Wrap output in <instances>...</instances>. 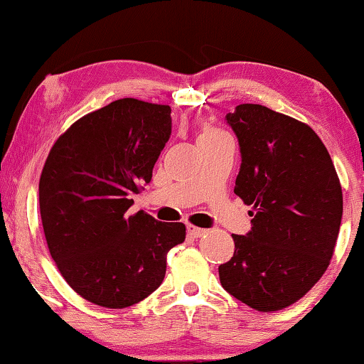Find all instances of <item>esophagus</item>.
I'll list each match as a JSON object with an SVG mask.
<instances>
[{"label":"esophagus","mask_w":364,"mask_h":364,"mask_svg":"<svg viewBox=\"0 0 364 364\" xmlns=\"http://www.w3.org/2000/svg\"><path fill=\"white\" fill-rule=\"evenodd\" d=\"M187 233H188V237H192V238H200L202 235H205L207 230H205V228H200V227H196V225H188Z\"/></svg>","instance_id":"1"}]
</instances>
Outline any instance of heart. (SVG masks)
Returning a JSON list of instances; mask_svg holds the SVG:
<instances>
[{
    "label": "heart",
    "instance_id": "b5f03b06",
    "mask_svg": "<svg viewBox=\"0 0 364 364\" xmlns=\"http://www.w3.org/2000/svg\"><path fill=\"white\" fill-rule=\"evenodd\" d=\"M215 134H220V131H217V129H205V132H203L200 137H207V136H215Z\"/></svg>",
    "mask_w": 364,
    "mask_h": 364
}]
</instances>
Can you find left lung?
Segmentation results:
<instances>
[{"label": "left lung", "instance_id": "obj_1", "mask_svg": "<svg viewBox=\"0 0 364 364\" xmlns=\"http://www.w3.org/2000/svg\"><path fill=\"white\" fill-rule=\"evenodd\" d=\"M240 144L233 192L252 205V230L218 267L225 290L257 311L305 296L326 272L343 215V192L325 144L305 122L260 104L227 114Z\"/></svg>", "mask_w": 364, "mask_h": 364}]
</instances>
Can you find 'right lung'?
<instances>
[{
  "mask_svg": "<svg viewBox=\"0 0 364 364\" xmlns=\"http://www.w3.org/2000/svg\"><path fill=\"white\" fill-rule=\"evenodd\" d=\"M171 107L117 99L58 137L39 177L49 253L68 285L94 305L127 308L156 291L181 222L127 215L171 137Z\"/></svg>",
  "mask_w": 364,
  "mask_h": 364,
  "instance_id": "right-lung-1",
  "label": "right lung"
}]
</instances>
